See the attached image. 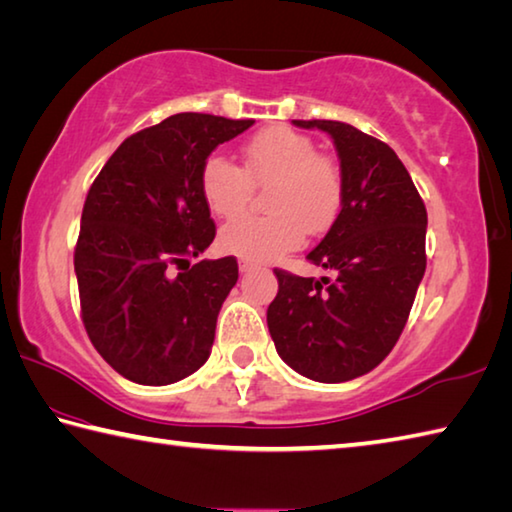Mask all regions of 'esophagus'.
Returning a JSON list of instances; mask_svg holds the SVG:
<instances>
[{
  "label": "esophagus",
  "mask_w": 512,
  "mask_h": 512,
  "mask_svg": "<svg viewBox=\"0 0 512 512\" xmlns=\"http://www.w3.org/2000/svg\"><path fill=\"white\" fill-rule=\"evenodd\" d=\"M256 265L254 263H249V260H240L238 263V269H240V274H247V272H252Z\"/></svg>",
  "instance_id": "obj_1"
}]
</instances>
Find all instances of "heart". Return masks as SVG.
<instances>
[{
	"label": "heart",
	"mask_w": 512,
	"mask_h": 512,
	"mask_svg": "<svg viewBox=\"0 0 512 512\" xmlns=\"http://www.w3.org/2000/svg\"><path fill=\"white\" fill-rule=\"evenodd\" d=\"M254 187L267 189V218H240L220 231V247L249 263L276 260L334 225L343 205V176L321 156L312 138L289 127L258 131L243 147V169L225 156H209L200 189L220 218L243 214Z\"/></svg>",
	"instance_id": "b5f03b06"
}]
</instances>
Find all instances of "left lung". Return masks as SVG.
I'll list each match as a JSON object with an SVG mask.
<instances>
[{"mask_svg":"<svg viewBox=\"0 0 512 512\" xmlns=\"http://www.w3.org/2000/svg\"><path fill=\"white\" fill-rule=\"evenodd\" d=\"M334 140L343 205L307 260L330 276L274 269L267 327L281 359L312 381L343 383L374 370L406 327L426 272V205L388 144L352 124L294 120Z\"/></svg>","mask_w":512,"mask_h":512,"instance_id":"8db88e82","label":"left lung"}]
</instances>
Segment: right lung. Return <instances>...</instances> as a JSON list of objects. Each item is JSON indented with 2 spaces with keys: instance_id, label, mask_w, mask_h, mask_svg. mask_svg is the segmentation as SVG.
Segmentation results:
<instances>
[{
  "instance_id": "1",
  "label": "right lung",
  "mask_w": 512,
  "mask_h": 512,
  "mask_svg": "<svg viewBox=\"0 0 512 512\" xmlns=\"http://www.w3.org/2000/svg\"><path fill=\"white\" fill-rule=\"evenodd\" d=\"M252 124L176 113L124 140L93 180L73 258L82 321L124 379L169 385L209 359L238 263L191 265L216 238L200 171Z\"/></svg>"
}]
</instances>
